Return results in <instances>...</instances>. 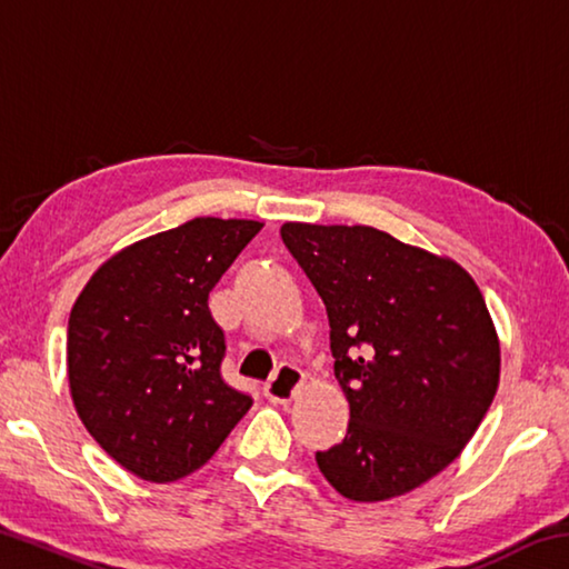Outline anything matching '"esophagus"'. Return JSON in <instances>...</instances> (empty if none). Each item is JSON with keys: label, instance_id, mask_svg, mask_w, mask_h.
<instances>
[{"label": "esophagus", "instance_id": "1", "mask_svg": "<svg viewBox=\"0 0 569 569\" xmlns=\"http://www.w3.org/2000/svg\"><path fill=\"white\" fill-rule=\"evenodd\" d=\"M303 381H306V377L301 369H296V366H291V363H283V366H278L273 379L263 387V397L273 403H288L296 399V393L303 387Z\"/></svg>", "mask_w": 569, "mask_h": 569}]
</instances>
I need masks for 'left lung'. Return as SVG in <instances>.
Masks as SVG:
<instances>
[{"mask_svg": "<svg viewBox=\"0 0 569 569\" xmlns=\"http://www.w3.org/2000/svg\"><path fill=\"white\" fill-rule=\"evenodd\" d=\"M281 238L329 313L351 409L319 469L353 502L407 495L459 457L497 393L485 298L459 263L371 226L286 223Z\"/></svg>", "mask_w": 569, "mask_h": 569, "instance_id": "left-lung-1", "label": "left lung"}]
</instances>
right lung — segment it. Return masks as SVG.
<instances>
[{
  "label": "right lung",
  "mask_w": 569,
  "mask_h": 569,
  "mask_svg": "<svg viewBox=\"0 0 569 569\" xmlns=\"http://www.w3.org/2000/svg\"><path fill=\"white\" fill-rule=\"evenodd\" d=\"M263 223L192 218L128 246L82 288L67 377L92 439L146 481L206 465L253 399L220 373L226 336L208 296Z\"/></svg>",
  "instance_id": "obj_1"
}]
</instances>
